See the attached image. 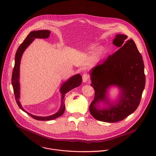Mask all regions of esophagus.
Wrapping results in <instances>:
<instances>
[{
	"label": "esophagus",
	"instance_id": "esophagus-1",
	"mask_svg": "<svg viewBox=\"0 0 156 156\" xmlns=\"http://www.w3.org/2000/svg\"><path fill=\"white\" fill-rule=\"evenodd\" d=\"M89 79V76L88 74L87 73H84L83 75V81L84 83H86L88 80Z\"/></svg>",
	"mask_w": 156,
	"mask_h": 156
}]
</instances>
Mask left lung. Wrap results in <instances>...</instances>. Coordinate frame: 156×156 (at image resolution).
<instances>
[{"label": "left lung", "instance_id": "1", "mask_svg": "<svg viewBox=\"0 0 156 156\" xmlns=\"http://www.w3.org/2000/svg\"><path fill=\"white\" fill-rule=\"evenodd\" d=\"M127 38L126 35L116 34L113 44L120 48L90 72L95 97L89 111L97 120L108 123L123 120L140 104L145 86L144 63L134 41ZM114 85L119 87L120 94L112 102L107 94L109 87ZM101 102L107 106L101 108L99 106Z\"/></svg>", "mask_w": 156, "mask_h": 156}]
</instances>
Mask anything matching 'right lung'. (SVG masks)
I'll list each match as a JSON object with an SVG mask.
<instances>
[{
    "instance_id": "add662e5",
    "label": "right lung",
    "mask_w": 156,
    "mask_h": 156,
    "mask_svg": "<svg viewBox=\"0 0 156 156\" xmlns=\"http://www.w3.org/2000/svg\"><path fill=\"white\" fill-rule=\"evenodd\" d=\"M50 31L47 30H42L39 31H31L29 34L27 36L24 41L18 47L17 51L15 55V62H14V67L12 70V79H11V83L14 93V96L16 98V103L18 106L22 109L23 111L26 112L28 115L33 117L34 119L40 121H48V120H52L58 118L59 117L61 116L64 111H65V95L66 94L71 90L72 89L78 87L81 85L82 83V77L80 74H76L74 76L70 77L69 80H67L65 83H64L61 87H60V92L61 94V107L59 111L54 114L53 115L47 116V117H41V116H36L31 114L27 112L22 106L19 99H20V86L19 83V77H20V64L22 56L23 53L25 50V49L30 45V44L35 39V38H43L46 39L50 36Z\"/></svg>"
}]
</instances>
